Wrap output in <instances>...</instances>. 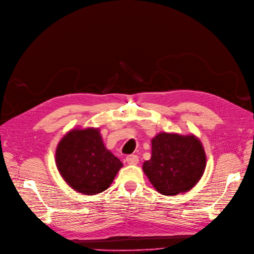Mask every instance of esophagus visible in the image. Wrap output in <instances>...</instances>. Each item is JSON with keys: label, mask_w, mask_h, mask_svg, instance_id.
I'll list each match as a JSON object with an SVG mask.
<instances>
[{"label": "esophagus", "mask_w": 254, "mask_h": 254, "mask_svg": "<svg viewBox=\"0 0 254 254\" xmlns=\"http://www.w3.org/2000/svg\"><path fill=\"white\" fill-rule=\"evenodd\" d=\"M126 160H127V164H129V165H136L139 162V158L136 155H129L127 157Z\"/></svg>", "instance_id": "obj_1"}]
</instances>
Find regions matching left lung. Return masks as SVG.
<instances>
[{
  "mask_svg": "<svg viewBox=\"0 0 254 254\" xmlns=\"http://www.w3.org/2000/svg\"><path fill=\"white\" fill-rule=\"evenodd\" d=\"M205 167L206 154L198 137L161 132L152 139V156L142 170L157 191L176 195L190 190Z\"/></svg>",
  "mask_w": 254,
  "mask_h": 254,
  "instance_id": "obj_1",
  "label": "left lung"
}]
</instances>
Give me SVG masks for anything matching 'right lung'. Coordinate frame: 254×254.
I'll return each instance as SVG.
<instances>
[{"label": "right lung", "mask_w": 254, "mask_h": 254, "mask_svg": "<svg viewBox=\"0 0 254 254\" xmlns=\"http://www.w3.org/2000/svg\"><path fill=\"white\" fill-rule=\"evenodd\" d=\"M55 163L64 182L83 194L108 190L122 167L105 146L98 127H76L65 134L56 147Z\"/></svg>", "instance_id": "right-lung-1"}]
</instances>
